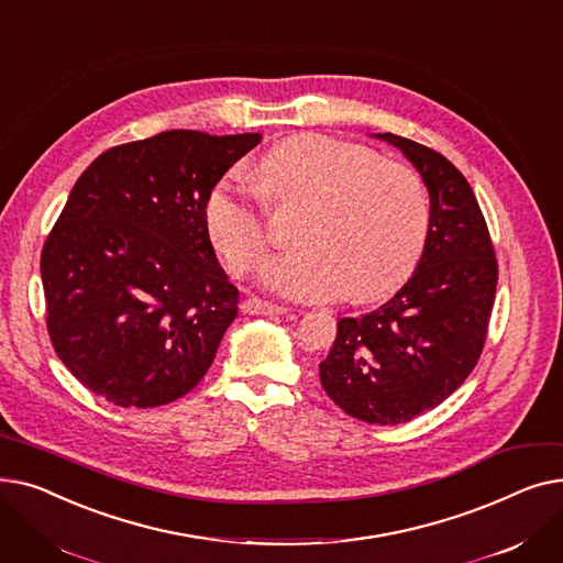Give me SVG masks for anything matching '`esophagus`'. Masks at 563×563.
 Here are the masks:
<instances>
[{
  "mask_svg": "<svg viewBox=\"0 0 563 563\" xmlns=\"http://www.w3.org/2000/svg\"><path fill=\"white\" fill-rule=\"evenodd\" d=\"M242 312L246 314H285L287 308L283 306H276V303H269V301H262V299H246L242 301Z\"/></svg>",
  "mask_w": 563,
  "mask_h": 563,
  "instance_id": "34e87169",
  "label": "esophagus"
}]
</instances>
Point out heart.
I'll return each instance as SVG.
<instances>
[{"instance_id":"1","label":"heart","mask_w":563,"mask_h":563,"mask_svg":"<svg viewBox=\"0 0 563 563\" xmlns=\"http://www.w3.org/2000/svg\"><path fill=\"white\" fill-rule=\"evenodd\" d=\"M276 205H306L294 249L264 266V283L301 301H378L397 291L424 253L429 200L408 166L372 147L321 134L289 136L255 164ZM205 230L234 276L269 251L264 205L244 187L219 183L205 200Z\"/></svg>"}]
</instances>
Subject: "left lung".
<instances>
[{"label":"left lung","instance_id":"obj_1","mask_svg":"<svg viewBox=\"0 0 563 563\" xmlns=\"http://www.w3.org/2000/svg\"><path fill=\"white\" fill-rule=\"evenodd\" d=\"M376 136L399 147L429 189L427 246L390 301L338 321L319 378L346 416L401 424L445 401L475 369L495 301L497 260L463 173L422 143L390 132Z\"/></svg>","mask_w":563,"mask_h":563}]
</instances>
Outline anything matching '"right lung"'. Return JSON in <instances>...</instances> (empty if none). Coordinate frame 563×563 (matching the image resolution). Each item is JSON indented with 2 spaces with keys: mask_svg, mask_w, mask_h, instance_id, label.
<instances>
[{
  "mask_svg": "<svg viewBox=\"0 0 563 563\" xmlns=\"http://www.w3.org/2000/svg\"><path fill=\"white\" fill-rule=\"evenodd\" d=\"M260 141L168 130L109 147L79 175L47 234L41 276L52 346L84 388L153 408L210 369L240 291L202 210Z\"/></svg>",
  "mask_w": 563,
  "mask_h": 563,
  "instance_id": "1",
  "label": "right lung"
}]
</instances>
